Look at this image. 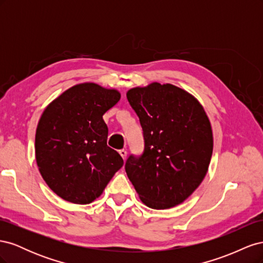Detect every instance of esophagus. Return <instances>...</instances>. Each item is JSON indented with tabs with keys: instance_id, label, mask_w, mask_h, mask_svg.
Returning a JSON list of instances; mask_svg holds the SVG:
<instances>
[{
	"instance_id": "esophagus-1",
	"label": "esophagus",
	"mask_w": 263,
	"mask_h": 263,
	"mask_svg": "<svg viewBox=\"0 0 263 263\" xmlns=\"http://www.w3.org/2000/svg\"><path fill=\"white\" fill-rule=\"evenodd\" d=\"M119 155H121L122 158L125 160L126 157H127V151L125 149H121V150H119Z\"/></svg>"
}]
</instances>
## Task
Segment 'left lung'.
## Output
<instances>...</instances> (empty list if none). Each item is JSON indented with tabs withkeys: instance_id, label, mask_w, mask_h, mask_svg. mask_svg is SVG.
I'll use <instances>...</instances> for the list:
<instances>
[{
	"instance_id": "left-lung-1",
	"label": "left lung",
	"mask_w": 263,
	"mask_h": 263,
	"mask_svg": "<svg viewBox=\"0 0 263 263\" xmlns=\"http://www.w3.org/2000/svg\"><path fill=\"white\" fill-rule=\"evenodd\" d=\"M126 97L145 141L141 156L127 159V177L148 208L183 203L202 183L213 154L212 127L203 106L169 83L134 87Z\"/></svg>"
}]
</instances>
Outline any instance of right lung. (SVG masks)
Instances as JSON below:
<instances>
[{
  "instance_id": "obj_1",
  "label": "right lung",
  "mask_w": 263,
  "mask_h": 263,
  "mask_svg": "<svg viewBox=\"0 0 263 263\" xmlns=\"http://www.w3.org/2000/svg\"><path fill=\"white\" fill-rule=\"evenodd\" d=\"M121 93L95 83L70 87L39 119L35 154L39 172L65 201L89 204L99 197L124 161L107 146L104 115Z\"/></svg>"
}]
</instances>
